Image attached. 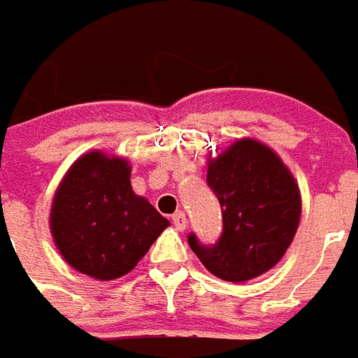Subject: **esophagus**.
Masks as SVG:
<instances>
[{"label":"esophagus","mask_w":358,"mask_h":358,"mask_svg":"<svg viewBox=\"0 0 358 358\" xmlns=\"http://www.w3.org/2000/svg\"><path fill=\"white\" fill-rule=\"evenodd\" d=\"M172 224H174V227L176 229H186L187 226V218H186V214L184 213H176V214H172Z\"/></svg>","instance_id":"esophagus-1"}]
</instances>
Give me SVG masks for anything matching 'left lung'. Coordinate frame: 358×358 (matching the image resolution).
<instances>
[{"mask_svg": "<svg viewBox=\"0 0 358 358\" xmlns=\"http://www.w3.org/2000/svg\"><path fill=\"white\" fill-rule=\"evenodd\" d=\"M206 182L218 195L224 231L213 246L189 235L201 264L229 282L256 279L277 266L301 216L300 187L282 159L260 140L239 138L208 159Z\"/></svg>", "mask_w": 358, "mask_h": 358, "instance_id": "obj_1", "label": "left lung"}]
</instances>
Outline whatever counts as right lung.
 Returning a JSON list of instances; mask_svg holds the SVG:
<instances>
[{"mask_svg":"<svg viewBox=\"0 0 358 358\" xmlns=\"http://www.w3.org/2000/svg\"><path fill=\"white\" fill-rule=\"evenodd\" d=\"M169 226L150 201L134 193L129 161L100 150L73 161L49 214L60 256L96 280L132 271Z\"/></svg>","mask_w":358,"mask_h":358,"instance_id":"1","label":"right lung"}]
</instances>
